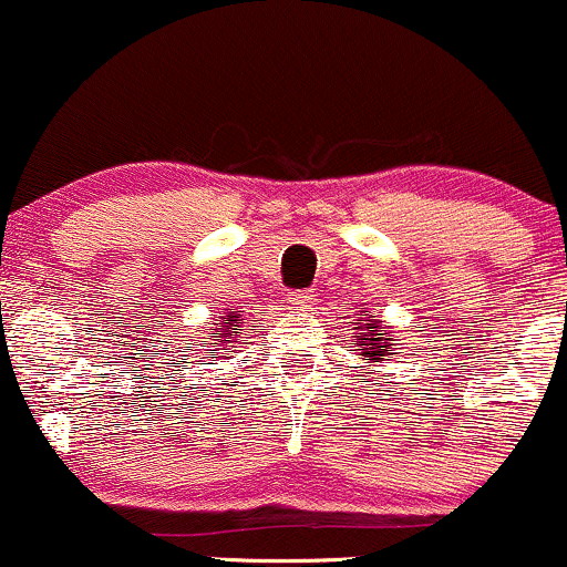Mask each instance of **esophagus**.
I'll return each instance as SVG.
<instances>
[{"mask_svg":"<svg viewBox=\"0 0 567 567\" xmlns=\"http://www.w3.org/2000/svg\"><path fill=\"white\" fill-rule=\"evenodd\" d=\"M311 306H315V296H311V290H298L290 296V309L309 311Z\"/></svg>","mask_w":567,"mask_h":567,"instance_id":"obj_1","label":"esophagus"}]
</instances>
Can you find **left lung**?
I'll use <instances>...</instances> for the list:
<instances>
[{
    "mask_svg": "<svg viewBox=\"0 0 567 567\" xmlns=\"http://www.w3.org/2000/svg\"><path fill=\"white\" fill-rule=\"evenodd\" d=\"M389 328H392V324H383L379 317L370 315V311H360V317L351 322V341H354L351 351L360 354V360L386 362V357L396 354V336L389 333Z\"/></svg>",
    "mask_w": 567,
    "mask_h": 567,
    "instance_id": "1",
    "label": "left lung"
}]
</instances>
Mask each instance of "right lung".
<instances>
[{
  "label": "right lung",
  "instance_id": "right-lung-1",
  "mask_svg": "<svg viewBox=\"0 0 567 567\" xmlns=\"http://www.w3.org/2000/svg\"><path fill=\"white\" fill-rule=\"evenodd\" d=\"M243 328H245V317L234 309H226L218 320L213 317V328L210 333H207L205 343H197V354H207V357H199L197 362L207 365V360H216V357L218 360H226L224 349H237L239 338H243L239 336L243 333ZM213 365H216V362H213Z\"/></svg>",
  "mask_w": 567,
  "mask_h": 567
}]
</instances>
